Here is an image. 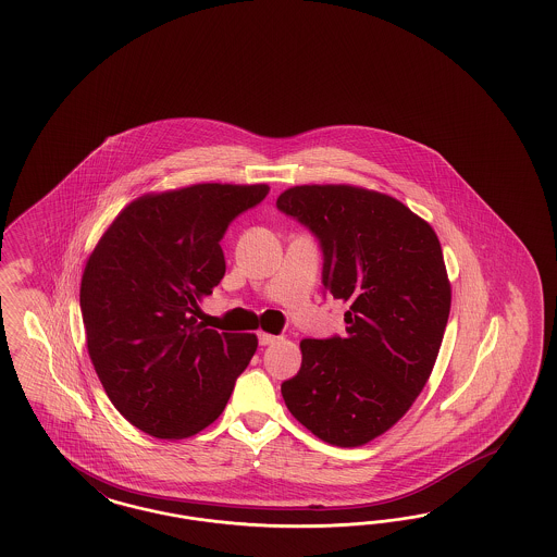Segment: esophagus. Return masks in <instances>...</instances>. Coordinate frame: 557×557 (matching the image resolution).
<instances>
[{"label":"esophagus","instance_id":"1","mask_svg":"<svg viewBox=\"0 0 557 557\" xmlns=\"http://www.w3.org/2000/svg\"><path fill=\"white\" fill-rule=\"evenodd\" d=\"M275 341H280V337H275V335H270V333H259V345H273Z\"/></svg>","mask_w":557,"mask_h":557}]
</instances>
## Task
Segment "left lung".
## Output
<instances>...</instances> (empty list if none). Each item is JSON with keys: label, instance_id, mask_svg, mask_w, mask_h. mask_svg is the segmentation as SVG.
Listing matches in <instances>:
<instances>
[{"label": "left lung", "instance_id": "left-lung-1", "mask_svg": "<svg viewBox=\"0 0 557 557\" xmlns=\"http://www.w3.org/2000/svg\"><path fill=\"white\" fill-rule=\"evenodd\" d=\"M277 210L319 238L322 286L349 304L345 337L300 343L302 366L282 396L322 441L366 445L405 417L435 366L451 308L437 235L363 187H289Z\"/></svg>", "mask_w": 557, "mask_h": 557}]
</instances>
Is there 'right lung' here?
I'll use <instances>...</instances> for the list:
<instances>
[{
  "label": "right lung",
  "instance_id": "obj_1",
  "mask_svg": "<svg viewBox=\"0 0 557 557\" xmlns=\"http://www.w3.org/2000/svg\"><path fill=\"white\" fill-rule=\"evenodd\" d=\"M270 194L265 184H196L128 203L85 263L79 304L87 351L112 405L157 438L216 421L257 351L251 333L198 321L224 277L228 224Z\"/></svg>",
  "mask_w": 557,
  "mask_h": 557
}]
</instances>
